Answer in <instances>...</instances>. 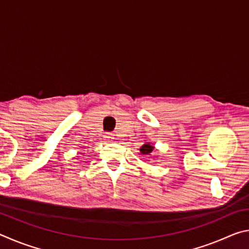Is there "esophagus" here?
Returning <instances> with one entry per match:
<instances>
[{
	"label": "esophagus",
	"instance_id": "esophagus-1",
	"mask_svg": "<svg viewBox=\"0 0 249 249\" xmlns=\"http://www.w3.org/2000/svg\"><path fill=\"white\" fill-rule=\"evenodd\" d=\"M104 140L105 141H112V140H114V137H113V134L112 133H105V135H104Z\"/></svg>",
	"mask_w": 249,
	"mask_h": 249
}]
</instances>
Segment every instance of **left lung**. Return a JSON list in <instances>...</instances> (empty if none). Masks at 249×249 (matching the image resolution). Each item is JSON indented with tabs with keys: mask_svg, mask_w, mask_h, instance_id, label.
Wrapping results in <instances>:
<instances>
[{
	"mask_svg": "<svg viewBox=\"0 0 249 249\" xmlns=\"http://www.w3.org/2000/svg\"><path fill=\"white\" fill-rule=\"evenodd\" d=\"M153 149H154V146H150V144H145L141 148V151L142 155H150L153 153Z\"/></svg>",
	"mask_w": 249,
	"mask_h": 249,
	"instance_id": "obj_1",
	"label": "left lung"
}]
</instances>
